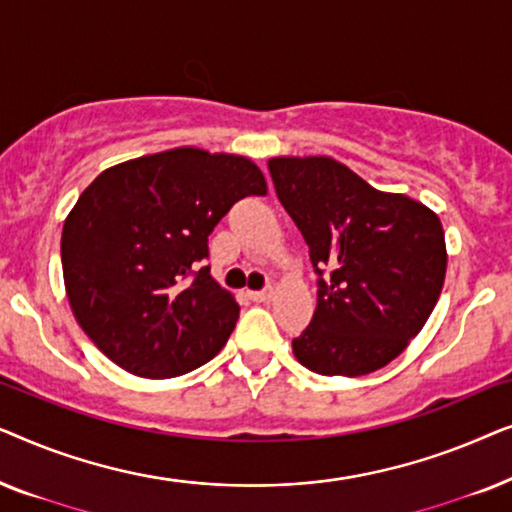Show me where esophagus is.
<instances>
[{"mask_svg":"<svg viewBox=\"0 0 512 512\" xmlns=\"http://www.w3.org/2000/svg\"><path fill=\"white\" fill-rule=\"evenodd\" d=\"M249 296H251V300H256V303H270L272 296H275V289L268 286V289H263V291H251Z\"/></svg>","mask_w":512,"mask_h":512,"instance_id":"esophagus-1","label":"esophagus"}]
</instances>
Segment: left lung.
I'll use <instances>...</instances> for the list:
<instances>
[{
	"label": "left lung",
	"mask_w": 512,
	"mask_h": 512,
	"mask_svg": "<svg viewBox=\"0 0 512 512\" xmlns=\"http://www.w3.org/2000/svg\"><path fill=\"white\" fill-rule=\"evenodd\" d=\"M279 202L310 247L317 310L293 354L319 375L361 377L403 354L443 291L447 247L438 214L377 191L328 156L268 160Z\"/></svg>",
	"instance_id": "obj_1"
}]
</instances>
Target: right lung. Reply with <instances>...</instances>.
I'll return each instance as SVG.
<instances>
[{"label": "right lung", "instance_id": "obj_1", "mask_svg": "<svg viewBox=\"0 0 512 512\" xmlns=\"http://www.w3.org/2000/svg\"><path fill=\"white\" fill-rule=\"evenodd\" d=\"M265 193L254 160L198 146L107 167L62 226V277L83 333L149 380L214 359L240 305L200 268L207 237L237 200Z\"/></svg>", "mask_w": 512, "mask_h": 512}]
</instances>
